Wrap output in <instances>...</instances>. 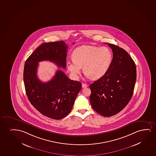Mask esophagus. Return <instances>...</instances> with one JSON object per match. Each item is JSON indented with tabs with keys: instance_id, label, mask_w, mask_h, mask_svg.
Returning <instances> with one entry per match:
<instances>
[{
	"instance_id": "obj_1",
	"label": "esophagus",
	"mask_w": 156,
	"mask_h": 156,
	"mask_svg": "<svg viewBox=\"0 0 156 156\" xmlns=\"http://www.w3.org/2000/svg\"><path fill=\"white\" fill-rule=\"evenodd\" d=\"M88 87V85H87V84L84 83H82V87L83 88H86V87Z\"/></svg>"
}]
</instances>
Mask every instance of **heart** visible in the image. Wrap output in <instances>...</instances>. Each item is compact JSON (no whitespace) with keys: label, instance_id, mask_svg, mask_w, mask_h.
I'll return each mask as SVG.
<instances>
[{"label":"heart","instance_id":"obj_1","mask_svg":"<svg viewBox=\"0 0 156 156\" xmlns=\"http://www.w3.org/2000/svg\"><path fill=\"white\" fill-rule=\"evenodd\" d=\"M73 60L67 62V69L73 79H77L81 68L87 77L99 79L108 71L112 62L113 55L106 47L83 45L73 51Z\"/></svg>","mask_w":156,"mask_h":156}]
</instances>
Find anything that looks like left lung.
<instances>
[{"instance_id":"obj_1","label":"left lung","mask_w":156,"mask_h":156,"mask_svg":"<svg viewBox=\"0 0 156 156\" xmlns=\"http://www.w3.org/2000/svg\"><path fill=\"white\" fill-rule=\"evenodd\" d=\"M108 45L113 53L111 67L103 77L89 86L91 106L105 117L115 115L127 105L133 93L136 78L135 63L128 53L115 45Z\"/></svg>"}]
</instances>
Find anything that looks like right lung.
Masks as SVG:
<instances>
[{
	"instance_id": "add662e5",
	"label": "right lung",
	"mask_w": 156,
	"mask_h": 156,
	"mask_svg": "<svg viewBox=\"0 0 156 156\" xmlns=\"http://www.w3.org/2000/svg\"><path fill=\"white\" fill-rule=\"evenodd\" d=\"M67 49L62 41L44 43L25 63L23 77L28 100L42 115L52 119H62L71 112L81 83L70 80L61 70L50 81L43 83L37 76V69L39 62L45 60L65 69Z\"/></svg>"
}]
</instances>
